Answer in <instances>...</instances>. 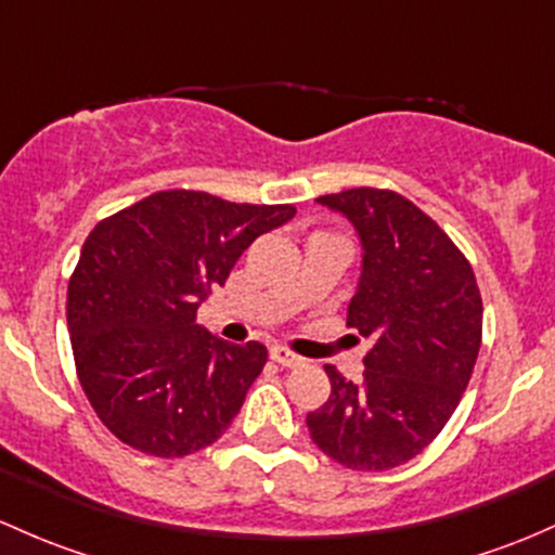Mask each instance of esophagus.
<instances>
[{
    "instance_id": "1",
    "label": "esophagus",
    "mask_w": 555,
    "mask_h": 555,
    "mask_svg": "<svg viewBox=\"0 0 555 555\" xmlns=\"http://www.w3.org/2000/svg\"><path fill=\"white\" fill-rule=\"evenodd\" d=\"M268 353H271V359L276 361V364H282V366H300L302 364L300 356L287 351L284 346H271V348H268Z\"/></svg>"
}]
</instances>
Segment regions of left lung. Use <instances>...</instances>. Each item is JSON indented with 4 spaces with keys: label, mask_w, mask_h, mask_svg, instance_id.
Wrapping results in <instances>:
<instances>
[{
    "label": "left lung",
    "mask_w": 555,
    "mask_h": 555,
    "mask_svg": "<svg viewBox=\"0 0 555 555\" xmlns=\"http://www.w3.org/2000/svg\"><path fill=\"white\" fill-rule=\"evenodd\" d=\"M317 202L359 233L348 326L372 348L361 383L324 366L332 393L306 425L332 460L377 474L410 463L457 410L481 348V295L465 255L401 194L351 189Z\"/></svg>",
    "instance_id": "8db88e82"
}]
</instances>
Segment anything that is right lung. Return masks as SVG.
<instances>
[{
    "label": "right lung",
    "mask_w": 555,
    "mask_h": 555,
    "mask_svg": "<svg viewBox=\"0 0 555 555\" xmlns=\"http://www.w3.org/2000/svg\"><path fill=\"white\" fill-rule=\"evenodd\" d=\"M293 218V204L180 189L90 231L66 319L81 388L116 439L154 457H185L229 430L268 351L215 337L196 324V308L260 233Z\"/></svg>",
    "instance_id": "1"
}]
</instances>
